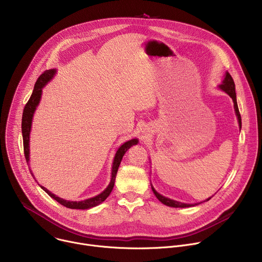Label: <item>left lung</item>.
<instances>
[{
	"mask_svg": "<svg viewBox=\"0 0 262 262\" xmlns=\"http://www.w3.org/2000/svg\"><path fill=\"white\" fill-rule=\"evenodd\" d=\"M219 88L221 90H223L225 93H227L233 100V103H234V111H235V115L237 117V120H238V125H239V128H242V118H241V114H239V111H238V106H237V101H236V93H235V84L233 82V79L232 77L230 76V73L228 71H226L225 73V78H224L222 84L219 86ZM151 189H152V192L154 194L156 195V197L165 205L167 206H170V207H191V206H195V205H198V203H195V204H189V203H182V202H178V201H175V200H172L170 198H167L163 195H161L160 193H158L156 191V189L152 186L151 184ZM211 197H209L208 199H206L205 201H208Z\"/></svg>",
	"mask_w": 262,
	"mask_h": 262,
	"instance_id": "8db88e82",
	"label": "left lung"
}]
</instances>
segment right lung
Returning a JSON list of instances; mask_svg holds the SVG:
<instances>
[{
    "instance_id": "right-lung-1",
    "label": "right lung",
    "mask_w": 262,
    "mask_h": 262,
    "mask_svg": "<svg viewBox=\"0 0 262 262\" xmlns=\"http://www.w3.org/2000/svg\"><path fill=\"white\" fill-rule=\"evenodd\" d=\"M56 73H57V69L53 68V69H49V70L45 71L41 74V76L38 78V80H37V82L34 86L33 93H32L29 101L27 102V104L25 105V108H24L23 119H21V133H23V140H24V152H25V158H26L27 163H29V161H30V133H31L33 116H34V113L36 111V107L38 106V104L40 102V98H41V94H42V88L55 77ZM138 142H139L138 139H132V140L123 143L117 149V151H116L115 157H114V161H113V166H112L111 181H110L108 185L106 186L104 191H102L100 194H98L97 196H95L93 198H89V199H86L84 201H68V200H64V199L56 196L55 194L50 192L48 189H46L45 186H42L40 184H39V186L46 193H48L49 196H51L53 199H55L57 202H59L60 204H62L63 206L67 207V208L89 209L91 207L97 206L98 204L103 202L108 197L112 190H113L114 183H115V178H116V175H117V171H118V168H119V165L121 163V160H122L123 156L125 155V152L128 150V149L133 145H137ZM31 174H32V176H34L33 173H31Z\"/></svg>"
}]
</instances>
